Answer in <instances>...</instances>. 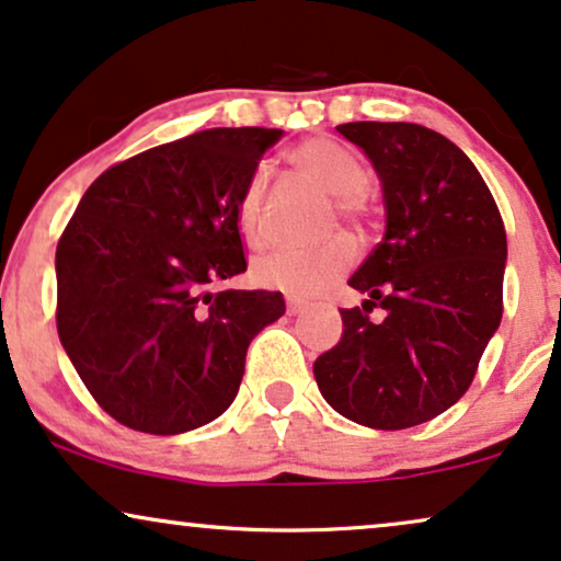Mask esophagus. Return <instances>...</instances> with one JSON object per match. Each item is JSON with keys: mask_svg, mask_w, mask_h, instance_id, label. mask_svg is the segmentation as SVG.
<instances>
[{"mask_svg": "<svg viewBox=\"0 0 561 561\" xmlns=\"http://www.w3.org/2000/svg\"><path fill=\"white\" fill-rule=\"evenodd\" d=\"M302 308H305V302L300 300V297H293V295H287V313H289V316L300 313Z\"/></svg>", "mask_w": 561, "mask_h": 561, "instance_id": "obj_1", "label": "esophagus"}]
</instances>
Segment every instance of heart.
<instances>
[{
  "label": "heart",
  "mask_w": 561,
  "mask_h": 561,
  "mask_svg": "<svg viewBox=\"0 0 561 561\" xmlns=\"http://www.w3.org/2000/svg\"><path fill=\"white\" fill-rule=\"evenodd\" d=\"M289 162L302 179L316 183L323 194L333 196L331 225L339 219L367 236L373 225V202L367 198V170L354 154L339 141L313 137L305 139L289 150ZM266 168H256L248 175L238 204V222L243 238L253 248L266 245ZM357 259V245L350 236H333L316 248H282L259 259L253 276L259 285L282 289L293 295H316L346 274Z\"/></svg>",
  "instance_id": "b5f03b06"
}]
</instances>
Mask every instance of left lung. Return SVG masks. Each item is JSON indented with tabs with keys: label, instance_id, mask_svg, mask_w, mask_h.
<instances>
[{
	"label": "left lung",
	"instance_id": "left-lung-1",
	"mask_svg": "<svg viewBox=\"0 0 561 561\" xmlns=\"http://www.w3.org/2000/svg\"><path fill=\"white\" fill-rule=\"evenodd\" d=\"M382 181L386 236L354 272L363 308H342V342L316 359L323 399L373 430L435 420L469 391L502 321L507 236L477 165L420 124L354 122ZM375 307L382 319H370Z\"/></svg>",
	"mask_w": 561,
	"mask_h": 561
}]
</instances>
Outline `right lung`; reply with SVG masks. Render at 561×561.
Segmentation results:
<instances>
[{
	"label": "right lung",
	"mask_w": 561,
	"mask_h": 561,
	"mask_svg": "<svg viewBox=\"0 0 561 561\" xmlns=\"http://www.w3.org/2000/svg\"><path fill=\"white\" fill-rule=\"evenodd\" d=\"M279 129H207L116 162L56 245V331L105 414L179 435L236 401L251 339L285 313L248 268L238 204Z\"/></svg>",
	"instance_id": "right-lung-1"
}]
</instances>
